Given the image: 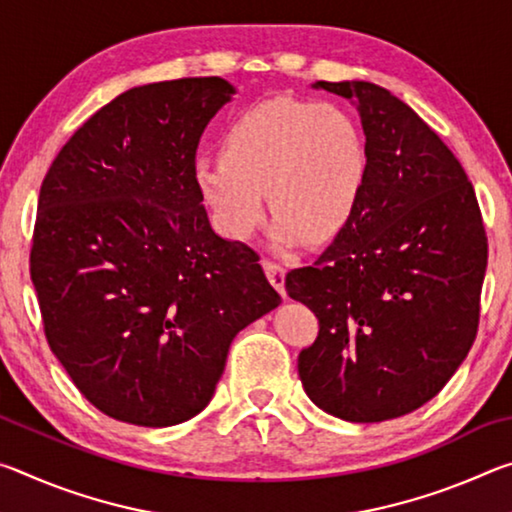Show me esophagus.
<instances>
[{
    "instance_id": "34e87169",
    "label": "esophagus",
    "mask_w": 512,
    "mask_h": 512,
    "mask_svg": "<svg viewBox=\"0 0 512 512\" xmlns=\"http://www.w3.org/2000/svg\"><path fill=\"white\" fill-rule=\"evenodd\" d=\"M262 264H264V271H266L268 282H271L273 287L280 291V296H284V293H287V291H284V273H287V271H284L280 264L271 262V259H264Z\"/></svg>"
}]
</instances>
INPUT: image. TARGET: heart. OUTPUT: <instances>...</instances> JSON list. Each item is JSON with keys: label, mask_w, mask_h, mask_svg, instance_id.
Instances as JSON below:
<instances>
[{"label": "heart", "mask_w": 512, "mask_h": 512, "mask_svg": "<svg viewBox=\"0 0 512 512\" xmlns=\"http://www.w3.org/2000/svg\"><path fill=\"white\" fill-rule=\"evenodd\" d=\"M368 176L366 140L350 112L277 97L241 110L221 137V155L194 162V183L216 230L248 239L275 212V246L339 237Z\"/></svg>", "instance_id": "obj_1"}]
</instances>
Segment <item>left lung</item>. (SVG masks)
Returning <instances> with one entry per match:
<instances>
[{
    "label": "left lung",
    "instance_id": "left-lung-1",
    "mask_svg": "<svg viewBox=\"0 0 512 512\" xmlns=\"http://www.w3.org/2000/svg\"><path fill=\"white\" fill-rule=\"evenodd\" d=\"M359 110L368 176L345 230L284 287L318 318L298 375L318 409L384 422L436 397L470 352L488 237L445 142L386 88L318 81Z\"/></svg>",
    "mask_w": 512,
    "mask_h": 512
}]
</instances>
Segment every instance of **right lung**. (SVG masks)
Listing matches in <instances>:
<instances>
[{
  "mask_svg": "<svg viewBox=\"0 0 512 512\" xmlns=\"http://www.w3.org/2000/svg\"><path fill=\"white\" fill-rule=\"evenodd\" d=\"M235 92L203 76L119 94L42 180L31 280L47 343L115 420L194 418L232 339L282 302L255 250L212 230L194 183L198 140Z\"/></svg>",
  "mask_w": 512,
  "mask_h": 512,
  "instance_id": "1",
  "label": "right lung"
}]
</instances>
